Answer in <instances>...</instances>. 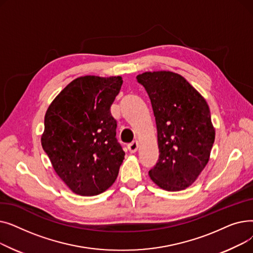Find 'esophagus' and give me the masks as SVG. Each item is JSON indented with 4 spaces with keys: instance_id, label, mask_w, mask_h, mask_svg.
<instances>
[{
    "instance_id": "1",
    "label": "esophagus",
    "mask_w": 253,
    "mask_h": 253,
    "mask_svg": "<svg viewBox=\"0 0 253 253\" xmlns=\"http://www.w3.org/2000/svg\"><path fill=\"white\" fill-rule=\"evenodd\" d=\"M137 149H138V141H136V140L132 141L131 143L128 144V150L130 153H135L137 151Z\"/></svg>"
}]
</instances>
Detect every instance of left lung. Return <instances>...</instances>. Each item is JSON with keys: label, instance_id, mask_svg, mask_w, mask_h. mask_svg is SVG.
<instances>
[{"label": "left lung", "instance_id": "left-lung-1", "mask_svg": "<svg viewBox=\"0 0 253 253\" xmlns=\"http://www.w3.org/2000/svg\"><path fill=\"white\" fill-rule=\"evenodd\" d=\"M147 90L156 119L159 159L149 171L161 189H187L209 161L215 129L204 97L182 76L145 72L136 77Z\"/></svg>", "mask_w": 253, "mask_h": 253}]
</instances>
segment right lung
<instances>
[{
    "label": "right lung",
    "instance_id": "right-lung-1",
    "mask_svg": "<svg viewBox=\"0 0 253 253\" xmlns=\"http://www.w3.org/2000/svg\"><path fill=\"white\" fill-rule=\"evenodd\" d=\"M122 77L75 79L49 105L42 147L63 182L80 196H95L115 182L125 152L116 138L111 105Z\"/></svg>",
    "mask_w": 253,
    "mask_h": 253
}]
</instances>
